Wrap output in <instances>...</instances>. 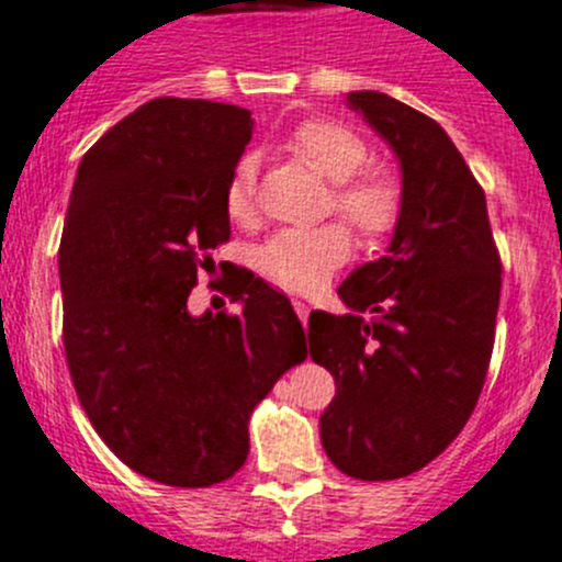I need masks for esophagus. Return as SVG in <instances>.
Wrapping results in <instances>:
<instances>
[{
  "mask_svg": "<svg viewBox=\"0 0 562 562\" xmlns=\"http://www.w3.org/2000/svg\"><path fill=\"white\" fill-rule=\"evenodd\" d=\"M292 305H294V314H297L300 316V322H303V325H305V322H308V303H305V300H297V297H294L292 300Z\"/></svg>",
  "mask_w": 562,
  "mask_h": 562,
  "instance_id": "34e87169",
  "label": "esophagus"
}]
</instances>
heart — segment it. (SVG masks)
Segmentation results:
<instances>
[{"label": "heart", "mask_w": 562, "mask_h": 562, "mask_svg": "<svg viewBox=\"0 0 562 562\" xmlns=\"http://www.w3.org/2000/svg\"><path fill=\"white\" fill-rule=\"evenodd\" d=\"M283 147L333 182V210L376 243L396 229L404 188L396 171L369 160V144L336 120H303L286 133ZM226 213L235 224L257 218V158L243 155L226 180ZM352 254L349 232L338 224L316 229H281L257 251V268L292 292H316Z\"/></svg>", "instance_id": "1"}]
</instances>
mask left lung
Segmentation results:
<instances>
[{"instance_id": "1", "label": "left lung", "mask_w": 562, "mask_h": 562, "mask_svg": "<svg viewBox=\"0 0 562 562\" xmlns=\"http://www.w3.org/2000/svg\"><path fill=\"white\" fill-rule=\"evenodd\" d=\"M347 103L396 153L404 210L387 257L338 286L349 314H311L308 352L336 380L319 418L330 462L393 481L440 457L475 409L503 265L483 188L448 133L385 92H349Z\"/></svg>"}]
</instances>
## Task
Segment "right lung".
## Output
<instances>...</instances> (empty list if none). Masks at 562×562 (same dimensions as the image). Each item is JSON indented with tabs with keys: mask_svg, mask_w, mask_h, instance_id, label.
Returning a JSON list of instances; mask_svg holds the SVG:
<instances>
[{
	"mask_svg": "<svg viewBox=\"0 0 562 562\" xmlns=\"http://www.w3.org/2000/svg\"><path fill=\"white\" fill-rule=\"evenodd\" d=\"M251 111L155 98L81 158L59 246L65 355L100 440L138 475L199 488L248 457V418L305 360L292 303L243 270V314L188 311L199 268L229 240L224 193Z\"/></svg>",
	"mask_w": 562,
	"mask_h": 562,
	"instance_id": "1",
	"label": "right lung"
}]
</instances>
